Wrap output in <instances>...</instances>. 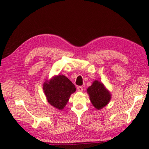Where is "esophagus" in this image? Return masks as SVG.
<instances>
[{"label":"esophagus","mask_w":149,"mask_h":149,"mask_svg":"<svg viewBox=\"0 0 149 149\" xmlns=\"http://www.w3.org/2000/svg\"><path fill=\"white\" fill-rule=\"evenodd\" d=\"M77 90H78V91H82L83 90V86H77Z\"/></svg>","instance_id":"1"}]
</instances>
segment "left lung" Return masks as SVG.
<instances>
[{"label":"left lung","instance_id":"1","mask_svg":"<svg viewBox=\"0 0 149 149\" xmlns=\"http://www.w3.org/2000/svg\"><path fill=\"white\" fill-rule=\"evenodd\" d=\"M91 104L97 109H101L109 102L111 93L104 84L98 81H95L87 89Z\"/></svg>","mask_w":149,"mask_h":149}]
</instances>
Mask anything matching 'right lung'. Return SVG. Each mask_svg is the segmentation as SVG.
I'll return each mask as SVG.
<instances>
[{
	"label": "right lung",
	"instance_id": "add662e5",
	"mask_svg": "<svg viewBox=\"0 0 149 149\" xmlns=\"http://www.w3.org/2000/svg\"><path fill=\"white\" fill-rule=\"evenodd\" d=\"M43 89L50 105L62 110L75 91V86L65 75H58L44 82Z\"/></svg>",
	"mask_w": 149,
	"mask_h": 149
}]
</instances>
